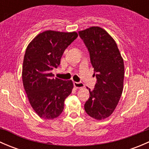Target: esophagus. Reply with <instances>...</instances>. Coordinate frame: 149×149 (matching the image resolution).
I'll list each match as a JSON object with an SVG mask.
<instances>
[{"label":"esophagus","instance_id":"esophagus-1","mask_svg":"<svg viewBox=\"0 0 149 149\" xmlns=\"http://www.w3.org/2000/svg\"><path fill=\"white\" fill-rule=\"evenodd\" d=\"M73 85L76 88H81L84 87V84L82 82H74Z\"/></svg>","mask_w":149,"mask_h":149}]
</instances>
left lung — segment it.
Here are the masks:
<instances>
[{
	"mask_svg": "<svg viewBox=\"0 0 149 149\" xmlns=\"http://www.w3.org/2000/svg\"><path fill=\"white\" fill-rule=\"evenodd\" d=\"M89 52L97 84L86 102V112L96 120L110 116L120 101L123 90L124 62L114 39L100 26L79 31Z\"/></svg>",
	"mask_w": 149,
	"mask_h": 149,
	"instance_id": "obj_1",
	"label": "left lung"
}]
</instances>
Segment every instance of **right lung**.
Instances as JSON below:
<instances>
[{"instance_id":"add662e5","label":"right lung","mask_w":149,"mask_h":149,"mask_svg":"<svg viewBox=\"0 0 149 149\" xmlns=\"http://www.w3.org/2000/svg\"><path fill=\"white\" fill-rule=\"evenodd\" d=\"M77 37L76 31L47 30L37 34L26 47L22 81L30 104L40 118L52 120L63 110L73 81L54 79L52 70L60 65L65 49Z\"/></svg>"}]
</instances>
